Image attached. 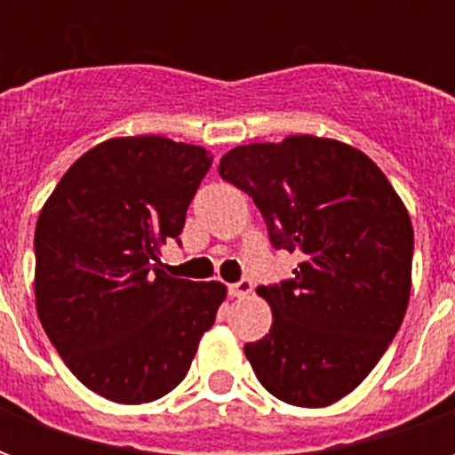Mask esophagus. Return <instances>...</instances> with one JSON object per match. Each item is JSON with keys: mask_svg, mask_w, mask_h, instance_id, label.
<instances>
[{"mask_svg": "<svg viewBox=\"0 0 455 455\" xmlns=\"http://www.w3.org/2000/svg\"><path fill=\"white\" fill-rule=\"evenodd\" d=\"M253 292V280L251 277H241L238 283L228 285V295L231 297H246Z\"/></svg>", "mask_w": 455, "mask_h": 455, "instance_id": "34e87169", "label": "esophagus"}]
</instances>
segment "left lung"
I'll return each instance as SVG.
<instances>
[{"label": "left lung", "mask_w": 455, "mask_h": 455, "mask_svg": "<svg viewBox=\"0 0 455 455\" xmlns=\"http://www.w3.org/2000/svg\"><path fill=\"white\" fill-rule=\"evenodd\" d=\"M219 175L253 197L290 280L260 285L270 334L243 351L277 400L326 407L353 392L397 334L411 290L414 231L390 180L341 140L287 136L228 150Z\"/></svg>", "instance_id": "left-lung-1"}]
</instances>
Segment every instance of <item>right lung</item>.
<instances>
[{
  "label": "right lung",
  "instance_id": "right-lung-1",
  "mask_svg": "<svg viewBox=\"0 0 455 455\" xmlns=\"http://www.w3.org/2000/svg\"><path fill=\"white\" fill-rule=\"evenodd\" d=\"M212 168L199 146L163 136L109 139L77 158L36 221V309L84 387L121 404L175 390L227 297L221 283L165 275Z\"/></svg>",
  "mask_w": 455,
  "mask_h": 455
}]
</instances>
